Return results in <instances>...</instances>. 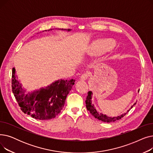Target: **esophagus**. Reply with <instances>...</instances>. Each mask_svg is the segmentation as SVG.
I'll return each mask as SVG.
<instances>
[{
  "instance_id": "1",
  "label": "esophagus",
  "mask_w": 153,
  "mask_h": 153,
  "mask_svg": "<svg viewBox=\"0 0 153 153\" xmlns=\"http://www.w3.org/2000/svg\"><path fill=\"white\" fill-rule=\"evenodd\" d=\"M88 77V74L87 73H84L81 75V77H80V79L81 80V81H85V80H86Z\"/></svg>"
}]
</instances>
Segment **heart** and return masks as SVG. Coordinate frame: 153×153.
<instances>
[{"label": "heart", "instance_id": "1", "mask_svg": "<svg viewBox=\"0 0 153 153\" xmlns=\"http://www.w3.org/2000/svg\"><path fill=\"white\" fill-rule=\"evenodd\" d=\"M115 45V42L110 39H99L95 40L89 47V53L92 56L101 55L113 48Z\"/></svg>", "mask_w": 153, "mask_h": 153}]
</instances>
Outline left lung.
<instances>
[{
    "instance_id": "1",
    "label": "left lung",
    "mask_w": 153,
    "mask_h": 153,
    "mask_svg": "<svg viewBox=\"0 0 153 153\" xmlns=\"http://www.w3.org/2000/svg\"><path fill=\"white\" fill-rule=\"evenodd\" d=\"M138 92H139V91H138ZM92 94H93V93L92 91H89L87 93V96L86 100H85L86 108L88 111H90V113L92 114V115H93L95 118H97L99 120H100V121H102L104 122H107V123L114 122L117 121V120L121 119L128 113V111H130V110L131 108H132V107L136 104V103H134L133 105L130 107V108L127 110L126 113H124V114L120 115L119 116H117V117H111L107 116L106 115H104L102 113H99V112H98V111H97L94 105L92 103Z\"/></svg>"
}]
</instances>
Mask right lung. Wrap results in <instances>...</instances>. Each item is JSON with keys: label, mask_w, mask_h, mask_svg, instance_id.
<instances>
[{"label": "right lung", "mask_w": 153, "mask_h": 153, "mask_svg": "<svg viewBox=\"0 0 153 153\" xmlns=\"http://www.w3.org/2000/svg\"><path fill=\"white\" fill-rule=\"evenodd\" d=\"M74 82L75 79H59L45 88L25 94V90L17 80L15 68L12 69V92L19 105L23 112L37 120H50L60 113Z\"/></svg>", "instance_id": "right-lung-1"}]
</instances>
